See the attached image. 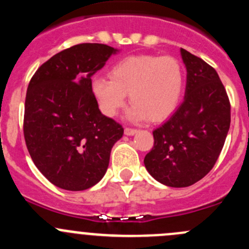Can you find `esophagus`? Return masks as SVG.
<instances>
[{
  "instance_id": "1",
  "label": "esophagus",
  "mask_w": 249,
  "mask_h": 249,
  "mask_svg": "<svg viewBox=\"0 0 249 249\" xmlns=\"http://www.w3.org/2000/svg\"><path fill=\"white\" fill-rule=\"evenodd\" d=\"M124 134L126 136H134L135 134H137V129H132V127H125Z\"/></svg>"
}]
</instances>
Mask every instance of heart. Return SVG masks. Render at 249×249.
Masks as SVG:
<instances>
[{
    "label": "heart",
    "instance_id": "heart-1",
    "mask_svg": "<svg viewBox=\"0 0 249 249\" xmlns=\"http://www.w3.org/2000/svg\"><path fill=\"white\" fill-rule=\"evenodd\" d=\"M109 79L96 77L92 95L107 117H114L124 107L129 94L130 117L159 123L167 119L182 101L185 74L179 60L165 55H131L115 62Z\"/></svg>",
    "mask_w": 249,
    "mask_h": 249
}]
</instances>
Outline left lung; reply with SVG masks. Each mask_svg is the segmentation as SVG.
<instances>
[{
	"instance_id": "8db88e82",
	"label": "left lung",
	"mask_w": 249,
	"mask_h": 249,
	"mask_svg": "<svg viewBox=\"0 0 249 249\" xmlns=\"http://www.w3.org/2000/svg\"><path fill=\"white\" fill-rule=\"evenodd\" d=\"M180 54L184 101L153 131L154 145L144 158L150 176L173 188L189 187L212 170L230 127V101L217 71L185 49Z\"/></svg>"
}]
</instances>
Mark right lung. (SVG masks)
<instances>
[{
    "label": "right lung",
    "instance_id": "obj_1",
    "mask_svg": "<svg viewBox=\"0 0 249 249\" xmlns=\"http://www.w3.org/2000/svg\"><path fill=\"white\" fill-rule=\"evenodd\" d=\"M118 50L82 43L57 53L27 87L24 137L42 175L65 190H85L107 171L112 147L122 139L119 123L99 109L91 77Z\"/></svg>",
    "mask_w": 249,
    "mask_h": 249
}]
</instances>
